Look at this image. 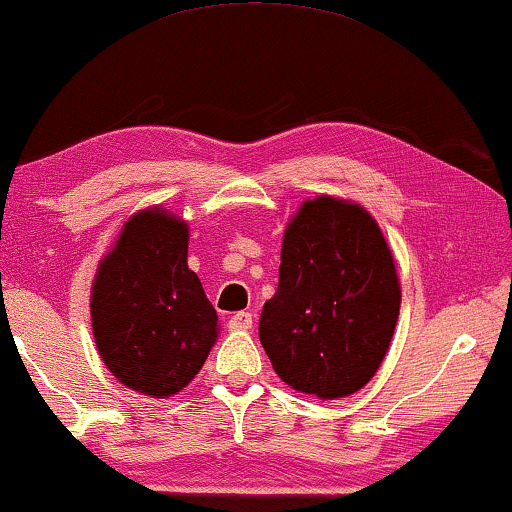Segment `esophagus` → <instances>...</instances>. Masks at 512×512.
<instances>
[{"label": "esophagus", "instance_id": "esophagus-1", "mask_svg": "<svg viewBox=\"0 0 512 512\" xmlns=\"http://www.w3.org/2000/svg\"><path fill=\"white\" fill-rule=\"evenodd\" d=\"M251 324H254V317H251V312H237L228 321V326L233 328V331H247V328H251Z\"/></svg>", "mask_w": 512, "mask_h": 512}]
</instances>
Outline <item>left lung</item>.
Returning a JSON list of instances; mask_svg holds the SVG:
<instances>
[{"instance_id":"8db88e82","label":"left lung","mask_w":512,"mask_h":512,"mask_svg":"<svg viewBox=\"0 0 512 512\" xmlns=\"http://www.w3.org/2000/svg\"><path fill=\"white\" fill-rule=\"evenodd\" d=\"M401 282L380 226L359 202L305 200L282 240L258 338L282 382L321 401L352 396L389 352Z\"/></svg>"}]
</instances>
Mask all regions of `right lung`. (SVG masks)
<instances>
[{
	"instance_id": "1",
	"label": "right lung",
	"mask_w": 512,
	"mask_h": 512,
	"mask_svg": "<svg viewBox=\"0 0 512 512\" xmlns=\"http://www.w3.org/2000/svg\"><path fill=\"white\" fill-rule=\"evenodd\" d=\"M97 352L118 382L151 398L200 373L219 317L188 268V223L165 207L139 209L97 265L90 289Z\"/></svg>"
}]
</instances>
